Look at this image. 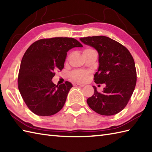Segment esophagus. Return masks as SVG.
<instances>
[{"label": "esophagus", "instance_id": "34e87169", "mask_svg": "<svg viewBox=\"0 0 152 152\" xmlns=\"http://www.w3.org/2000/svg\"><path fill=\"white\" fill-rule=\"evenodd\" d=\"M73 86H76V87H83V86H84L83 84H78V83H74Z\"/></svg>", "mask_w": 152, "mask_h": 152}]
</instances>
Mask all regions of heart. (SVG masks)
I'll list each match as a JSON object with an SVG mask.
<instances>
[{"label":"heart","instance_id":"obj_1","mask_svg":"<svg viewBox=\"0 0 152 152\" xmlns=\"http://www.w3.org/2000/svg\"><path fill=\"white\" fill-rule=\"evenodd\" d=\"M92 50H94L91 49H86L85 50H84V51H83V54L84 55L86 53L92 51ZM71 77L77 82H84L86 81L88 78V72L87 71L82 70H75L71 74Z\"/></svg>","mask_w":152,"mask_h":152}]
</instances>
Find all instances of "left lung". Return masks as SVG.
Wrapping results in <instances>:
<instances>
[{"label": "left lung", "mask_w": 152, "mask_h": 152, "mask_svg": "<svg viewBox=\"0 0 152 152\" xmlns=\"http://www.w3.org/2000/svg\"><path fill=\"white\" fill-rule=\"evenodd\" d=\"M80 39L97 50L99 67L94 74V82L106 85L102 93L93 86L94 94L87 99L89 107L102 115L117 114L127 105L136 86L133 57L125 47L108 37L99 35Z\"/></svg>", "instance_id": "obj_1"}]
</instances>
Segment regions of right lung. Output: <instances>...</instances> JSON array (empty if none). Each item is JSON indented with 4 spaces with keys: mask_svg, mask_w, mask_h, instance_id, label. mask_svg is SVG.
<instances>
[{
    "mask_svg": "<svg viewBox=\"0 0 152 152\" xmlns=\"http://www.w3.org/2000/svg\"><path fill=\"white\" fill-rule=\"evenodd\" d=\"M72 37L42 39L29 46L20 64L18 89L28 107L39 116L56 114L63 107L72 85L69 82L55 85L56 71L64 68L67 52L82 47Z\"/></svg>",
    "mask_w": 152,
    "mask_h": 152,
    "instance_id": "obj_1",
    "label": "right lung"
}]
</instances>
